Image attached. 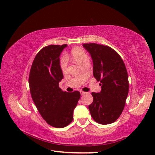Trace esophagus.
I'll list each match as a JSON object with an SVG mask.
<instances>
[{"instance_id":"1","label":"esophagus","mask_w":155,"mask_h":155,"mask_svg":"<svg viewBox=\"0 0 155 155\" xmlns=\"http://www.w3.org/2000/svg\"><path fill=\"white\" fill-rule=\"evenodd\" d=\"M80 93H81V94L82 95V96H83V95H84V94H87L86 92H84V91H80Z\"/></svg>"}]
</instances>
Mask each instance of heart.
<instances>
[{"label":"heart","mask_w":155,"mask_h":155,"mask_svg":"<svg viewBox=\"0 0 155 155\" xmlns=\"http://www.w3.org/2000/svg\"><path fill=\"white\" fill-rule=\"evenodd\" d=\"M71 57L74 61L77 62L78 64H81L82 62L88 59V57L85 52L81 48H74L72 49L71 52ZM67 58L65 56H62L60 59V67L62 71H65L67 67Z\"/></svg>","instance_id":"b5f03b06"}]
</instances>
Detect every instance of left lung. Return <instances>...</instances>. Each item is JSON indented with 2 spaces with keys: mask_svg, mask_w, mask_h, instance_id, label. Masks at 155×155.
<instances>
[{
  "mask_svg": "<svg viewBox=\"0 0 155 155\" xmlns=\"http://www.w3.org/2000/svg\"><path fill=\"white\" fill-rule=\"evenodd\" d=\"M93 62V76L101 82L100 93H92L89 106L91 117L101 124L114 123L123 112L128 93L126 67L120 55L108 46L83 44Z\"/></svg>",
  "mask_w": 155,
  "mask_h": 155,
  "instance_id": "8db88e82",
  "label": "left lung"
}]
</instances>
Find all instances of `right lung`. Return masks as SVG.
Segmentation results:
<instances>
[{"mask_svg": "<svg viewBox=\"0 0 155 155\" xmlns=\"http://www.w3.org/2000/svg\"><path fill=\"white\" fill-rule=\"evenodd\" d=\"M67 47L52 45L42 48L32 62L28 78L31 97L39 113L56 128H63L71 123L81 97L78 91L67 93L58 86L63 78L59 57Z\"/></svg>", "mask_w": 155, "mask_h": 155, "instance_id": "obj_1", "label": "right lung"}]
</instances>
